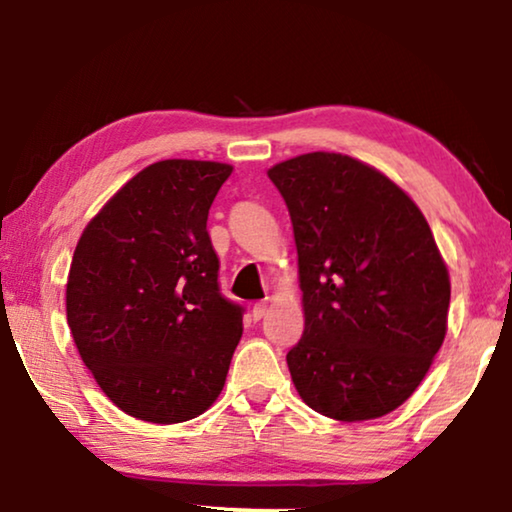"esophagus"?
<instances>
[{
  "label": "esophagus",
  "mask_w": 512,
  "mask_h": 512,
  "mask_svg": "<svg viewBox=\"0 0 512 512\" xmlns=\"http://www.w3.org/2000/svg\"><path fill=\"white\" fill-rule=\"evenodd\" d=\"M265 312H268V303H265V300H261V303H256L254 307H251V317H254L256 321L263 319Z\"/></svg>",
  "instance_id": "34e87169"
}]
</instances>
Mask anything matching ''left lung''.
Returning a JSON list of instances; mask_svg holds the SVG:
<instances>
[{
    "instance_id": "8db88e82",
    "label": "left lung",
    "mask_w": 512,
    "mask_h": 512,
    "mask_svg": "<svg viewBox=\"0 0 512 512\" xmlns=\"http://www.w3.org/2000/svg\"><path fill=\"white\" fill-rule=\"evenodd\" d=\"M298 249L305 331L286 354L300 398L338 422L415 394L447 333L450 272L415 200L342 153L272 165Z\"/></svg>"
}]
</instances>
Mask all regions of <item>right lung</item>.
Returning a JSON list of instances; mask_svg holds the SVG:
<instances>
[{
    "instance_id": "obj_1",
    "label": "right lung",
    "mask_w": 512,
    "mask_h": 512,
    "mask_svg": "<svg viewBox=\"0 0 512 512\" xmlns=\"http://www.w3.org/2000/svg\"><path fill=\"white\" fill-rule=\"evenodd\" d=\"M230 172L214 160H158L118 188L79 237L67 324L125 415L188 422L226 384L242 307L219 293L207 216Z\"/></svg>"
}]
</instances>
